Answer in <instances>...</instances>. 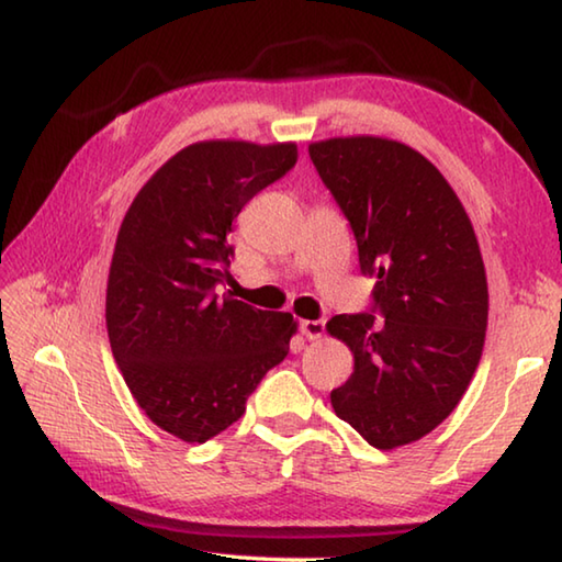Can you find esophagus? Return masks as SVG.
I'll use <instances>...</instances> for the list:
<instances>
[{
    "label": "esophagus",
    "instance_id": "34e87169",
    "mask_svg": "<svg viewBox=\"0 0 562 562\" xmlns=\"http://www.w3.org/2000/svg\"><path fill=\"white\" fill-rule=\"evenodd\" d=\"M300 331L307 339H319L322 335H325V319H302Z\"/></svg>",
    "mask_w": 562,
    "mask_h": 562
}]
</instances>
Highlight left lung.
<instances>
[{
  "instance_id": "1",
  "label": "left lung",
  "mask_w": 562,
  "mask_h": 562,
  "mask_svg": "<svg viewBox=\"0 0 562 562\" xmlns=\"http://www.w3.org/2000/svg\"><path fill=\"white\" fill-rule=\"evenodd\" d=\"M310 158L355 231L384 315L327 322L355 355V372L329 398L341 422L392 451L431 434L475 374L488 327L481 247L449 180L402 140H315Z\"/></svg>"
}]
</instances>
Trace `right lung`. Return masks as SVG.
Returning <instances> with one entry per match:
<instances>
[{
  "mask_svg": "<svg viewBox=\"0 0 562 562\" xmlns=\"http://www.w3.org/2000/svg\"><path fill=\"white\" fill-rule=\"evenodd\" d=\"M297 164V144L198 140L133 198L113 247L106 329L136 404L160 429L203 443L245 414L288 357L297 319L215 294L243 205Z\"/></svg>",
  "mask_w": 562,
  "mask_h": 562,
  "instance_id": "obj_1",
  "label": "right lung"
}]
</instances>
